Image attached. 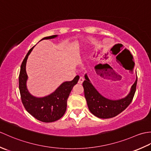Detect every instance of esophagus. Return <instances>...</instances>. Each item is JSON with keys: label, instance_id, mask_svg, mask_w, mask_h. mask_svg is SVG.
Listing matches in <instances>:
<instances>
[{"label": "esophagus", "instance_id": "esophagus-1", "mask_svg": "<svg viewBox=\"0 0 151 151\" xmlns=\"http://www.w3.org/2000/svg\"><path fill=\"white\" fill-rule=\"evenodd\" d=\"M84 78L83 77H82V76H81V77L79 78V80H78V84H82V82H84Z\"/></svg>", "mask_w": 151, "mask_h": 151}]
</instances>
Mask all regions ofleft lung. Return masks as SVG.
Returning <instances> with one entry per match:
<instances>
[{"label":"left lung","instance_id":"1","mask_svg":"<svg viewBox=\"0 0 151 151\" xmlns=\"http://www.w3.org/2000/svg\"><path fill=\"white\" fill-rule=\"evenodd\" d=\"M106 65H108L107 63L104 65L99 64L95 67L96 73L103 78L108 75H108ZM85 79L82 86L89 110L96 117L101 119H109L117 116L129 106L135 94L137 81L136 78L129 94L126 97L114 101L105 98L99 93L90 82L87 75H85Z\"/></svg>","mask_w":151,"mask_h":151}]
</instances>
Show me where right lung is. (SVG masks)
<instances>
[{"label": "right lung", "instance_id": "add662e5", "mask_svg": "<svg viewBox=\"0 0 151 151\" xmlns=\"http://www.w3.org/2000/svg\"><path fill=\"white\" fill-rule=\"evenodd\" d=\"M56 37L57 35H54L44 37L41 40L52 39ZM33 48L34 47L28 51L21 65L19 88L21 101L27 111L36 119L45 123H51L60 119L65 114L67 99L73 86L77 84L79 76H76L71 81L62 83L55 91L49 95L42 98L34 97L28 92L27 88L28 76L26 72L27 61Z\"/></svg>", "mask_w": 151, "mask_h": 151}]
</instances>
